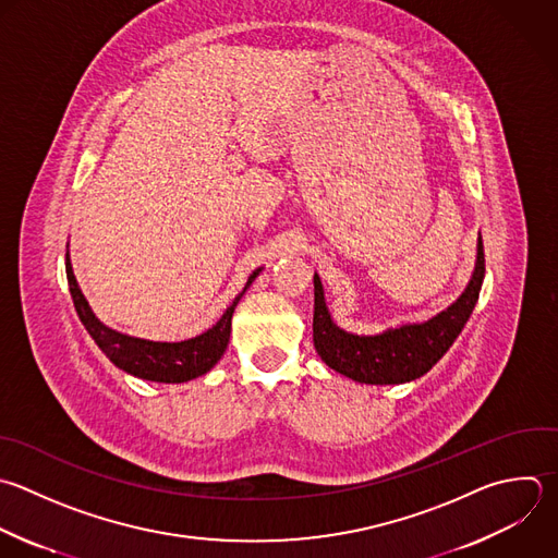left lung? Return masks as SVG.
<instances>
[{
  "label": "left lung",
  "mask_w": 558,
  "mask_h": 558,
  "mask_svg": "<svg viewBox=\"0 0 558 558\" xmlns=\"http://www.w3.org/2000/svg\"><path fill=\"white\" fill-rule=\"evenodd\" d=\"M484 279V246L477 242L475 272L460 299L421 325H403L379 336L347 333L331 323L323 286L314 275V347L323 362L362 384H401L427 373L469 320Z\"/></svg>",
  "instance_id": "left-lung-1"
}]
</instances>
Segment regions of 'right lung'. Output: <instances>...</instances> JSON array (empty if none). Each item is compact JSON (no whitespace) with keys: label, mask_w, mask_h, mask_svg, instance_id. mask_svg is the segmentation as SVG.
<instances>
[{"label":"right lung","mask_w":558,"mask_h":558,"mask_svg":"<svg viewBox=\"0 0 558 558\" xmlns=\"http://www.w3.org/2000/svg\"><path fill=\"white\" fill-rule=\"evenodd\" d=\"M65 270H68L70 292H72L78 318L83 320L85 329L96 340V344L107 353V357L116 366H120L122 371H126L135 377L150 379V381H163V384L187 381L198 375H205L211 366H216V362L222 357V353L227 351V344H229L233 310L240 303L242 294L248 290V286L259 275V270H255L248 277L242 294L235 296V301L227 307L222 318L205 333H201L192 340H183V342H153V340L124 336V333H118V331L105 327L94 316L92 307L87 305V301L76 283V277L72 272V264H70L68 255H65Z\"/></svg>","instance_id":"obj_1"}]
</instances>
